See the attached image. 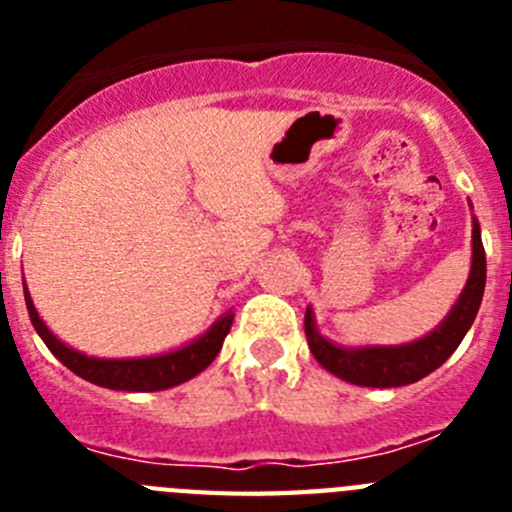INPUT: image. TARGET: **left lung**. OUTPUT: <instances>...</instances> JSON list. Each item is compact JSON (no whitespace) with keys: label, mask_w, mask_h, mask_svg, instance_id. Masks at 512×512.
Returning <instances> with one entry per match:
<instances>
[{"label":"left lung","mask_w":512,"mask_h":512,"mask_svg":"<svg viewBox=\"0 0 512 512\" xmlns=\"http://www.w3.org/2000/svg\"><path fill=\"white\" fill-rule=\"evenodd\" d=\"M487 282L485 246L477 217H472V269L469 279L461 289L459 300L449 310V315L428 333L413 343L402 346H341L325 338L315 323V312L307 307L305 336L312 356L323 369L336 374L338 379L359 387H405L418 379L436 372L443 361L456 351L467 330L472 328L477 310L482 305Z\"/></svg>","instance_id":"8db88e82"}]
</instances>
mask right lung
I'll use <instances>...</instances> for the list:
<instances>
[{"label": "right lung", "instance_id": "1", "mask_svg": "<svg viewBox=\"0 0 512 512\" xmlns=\"http://www.w3.org/2000/svg\"><path fill=\"white\" fill-rule=\"evenodd\" d=\"M22 289H25V305L27 312H30V320H33V328L38 330V336L43 338L45 346L51 348V354L63 366H69L71 372L79 374L81 379H87V382L97 384V387H107V390L158 392L189 382V379L205 372L207 366L215 361L235 318L233 312L228 310L202 336L184 343L182 348L166 351V354L138 356V359H99V356L81 354L76 348L66 346L61 338L53 336L51 328L40 320L25 282H22Z\"/></svg>", "mask_w": 512, "mask_h": 512}]
</instances>
